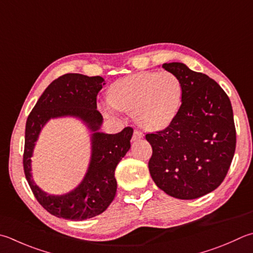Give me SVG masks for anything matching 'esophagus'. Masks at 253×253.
<instances>
[{
    "label": "esophagus",
    "mask_w": 253,
    "mask_h": 253,
    "mask_svg": "<svg viewBox=\"0 0 253 253\" xmlns=\"http://www.w3.org/2000/svg\"><path fill=\"white\" fill-rule=\"evenodd\" d=\"M142 137V134L141 133L139 132V131H134L133 132V135H132V141H136V140H139V139H141Z\"/></svg>",
    "instance_id": "34e87169"
}]
</instances>
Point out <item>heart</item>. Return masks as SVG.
Segmentation results:
<instances>
[{
	"label": "heart",
	"instance_id": "b5f03b06",
	"mask_svg": "<svg viewBox=\"0 0 253 253\" xmlns=\"http://www.w3.org/2000/svg\"><path fill=\"white\" fill-rule=\"evenodd\" d=\"M104 98L113 110L133 114L143 130L157 132L168 128L177 118L183 85L169 71H141L113 82Z\"/></svg>",
	"mask_w": 253,
	"mask_h": 253
}]
</instances>
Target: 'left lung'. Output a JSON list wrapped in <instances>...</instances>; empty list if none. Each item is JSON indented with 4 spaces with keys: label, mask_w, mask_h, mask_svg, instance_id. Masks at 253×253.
Instances as JSON below:
<instances>
[{
    "label": "left lung",
    "mask_w": 253,
    "mask_h": 253,
    "mask_svg": "<svg viewBox=\"0 0 253 253\" xmlns=\"http://www.w3.org/2000/svg\"><path fill=\"white\" fill-rule=\"evenodd\" d=\"M179 78L183 102L163 131L150 132L149 170L171 197L195 199L215 190L229 170L236 150V126L229 97L207 75L182 63L162 66Z\"/></svg>",
    "instance_id": "8db88e82"
}]
</instances>
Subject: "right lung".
<instances>
[{"label":"right lung","instance_id":"add662e5","mask_svg":"<svg viewBox=\"0 0 253 253\" xmlns=\"http://www.w3.org/2000/svg\"><path fill=\"white\" fill-rule=\"evenodd\" d=\"M104 79L82 74H66L55 79L38 99L27 118L23 168L37 202L51 215L69 220H84L103 212L117 193L114 170L131 146L133 128L116 134L98 132L102 116L97 110V94ZM75 115L87 123L93 135L92 162L84 180L73 192L52 197L38 189L31 178L30 157L42 126L50 117Z\"/></svg>","mask_w":253,"mask_h":253}]
</instances>
